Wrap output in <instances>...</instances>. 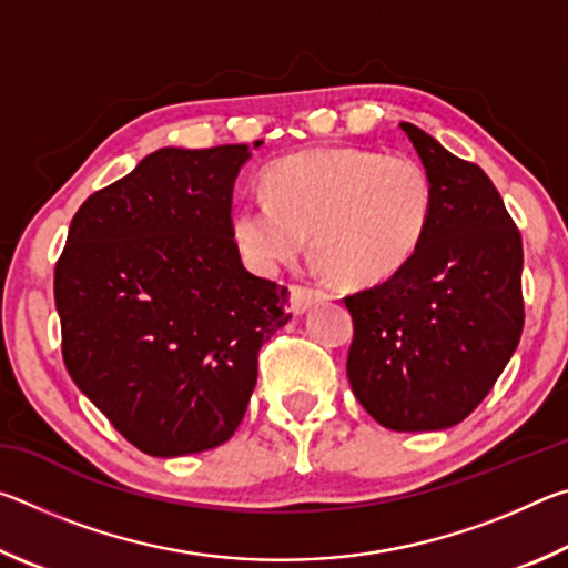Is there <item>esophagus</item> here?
<instances>
[{
  "label": "esophagus",
  "instance_id": "1",
  "mask_svg": "<svg viewBox=\"0 0 568 568\" xmlns=\"http://www.w3.org/2000/svg\"><path fill=\"white\" fill-rule=\"evenodd\" d=\"M328 301V293L318 291V287H303V285H291V311L295 315H303L313 303Z\"/></svg>",
  "mask_w": 568,
  "mask_h": 568
}]
</instances>
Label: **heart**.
<instances>
[{
  "instance_id": "obj_1",
  "label": "heart",
  "mask_w": 568,
  "mask_h": 568,
  "mask_svg": "<svg viewBox=\"0 0 568 568\" xmlns=\"http://www.w3.org/2000/svg\"><path fill=\"white\" fill-rule=\"evenodd\" d=\"M265 197L233 210L235 243L263 271L295 261L311 235L325 275L376 285L410 263L434 220V180L410 155L321 148L277 160Z\"/></svg>"
}]
</instances>
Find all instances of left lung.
<instances>
[{"instance_id": "1", "label": "left lung", "mask_w": 568, "mask_h": 568, "mask_svg": "<svg viewBox=\"0 0 568 568\" xmlns=\"http://www.w3.org/2000/svg\"><path fill=\"white\" fill-rule=\"evenodd\" d=\"M434 180V220L410 263L345 295L348 381L390 430H444L474 413L524 331L521 233L494 182L400 122Z\"/></svg>"}]
</instances>
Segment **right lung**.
<instances>
[{
	"instance_id": "1",
	"label": "right lung",
	"mask_w": 568,
	"mask_h": 568,
	"mask_svg": "<svg viewBox=\"0 0 568 568\" xmlns=\"http://www.w3.org/2000/svg\"><path fill=\"white\" fill-rule=\"evenodd\" d=\"M261 142H255V148ZM247 145L162 148L84 200L54 267L72 381L142 454L235 434L287 287L245 271L230 225Z\"/></svg>"
}]
</instances>
